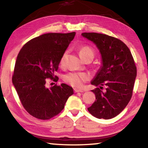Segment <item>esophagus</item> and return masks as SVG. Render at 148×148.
Segmentation results:
<instances>
[{
  "instance_id": "esophagus-1",
  "label": "esophagus",
  "mask_w": 148,
  "mask_h": 148,
  "mask_svg": "<svg viewBox=\"0 0 148 148\" xmlns=\"http://www.w3.org/2000/svg\"><path fill=\"white\" fill-rule=\"evenodd\" d=\"M74 92H83V91H82V90H79V89H76V88H75L74 89Z\"/></svg>"
}]
</instances>
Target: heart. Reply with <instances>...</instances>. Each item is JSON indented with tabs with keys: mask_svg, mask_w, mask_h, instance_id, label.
<instances>
[{
	"mask_svg": "<svg viewBox=\"0 0 148 148\" xmlns=\"http://www.w3.org/2000/svg\"><path fill=\"white\" fill-rule=\"evenodd\" d=\"M68 52L65 51L62 55L60 61L61 64H64ZM79 53L80 57L83 58L84 57L87 56L89 54H92L94 56V52L91 47L89 46H82L79 49ZM64 81L66 83L71 85L72 86L76 87H81L84 84L88 79V76L85 73H81V72H71L65 75L63 77Z\"/></svg>",
	"mask_w": 148,
	"mask_h": 148,
	"instance_id": "heart-1",
	"label": "heart"
}]
</instances>
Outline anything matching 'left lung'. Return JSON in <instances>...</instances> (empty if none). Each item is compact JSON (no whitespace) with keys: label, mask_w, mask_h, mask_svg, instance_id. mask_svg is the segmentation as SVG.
I'll return each instance as SVG.
<instances>
[{"label":"left lung","mask_w":148,"mask_h":148,"mask_svg":"<svg viewBox=\"0 0 148 148\" xmlns=\"http://www.w3.org/2000/svg\"><path fill=\"white\" fill-rule=\"evenodd\" d=\"M82 36L92 42L99 50L101 65L91 84L96 100L87 110L99 119H112L124 110L131 99L136 67L129 47L108 35L84 32ZM107 87L104 92L102 86ZM99 86V88L98 87Z\"/></svg>","instance_id":"8db88e82"}]
</instances>
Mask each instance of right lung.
<instances>
[{"mask_svg": "<svg viewBox=\"0 0 148 148\" xmlns=\"http://www.w3.org/2000/svg\"><path fill=\"white\" fill-rule=\"evenodd\" d=\"M75 34H42L25 44L17 56L12 83L24 108L36 118L49 119L59 114L74 94L72 87L65 84L47 88L46 79L53 78Z\"/></svg>", "mask_w": 148, "mask_h": 148, "instance_id": "1", "label": "right lung"}]
</instances>
